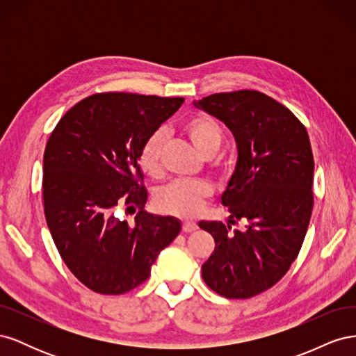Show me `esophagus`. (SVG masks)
<instances>
[{
	"mask_svg": "<svg viewBox=\"0 0 356 356\" xmlns=\"http://www.w3.org/2000/svg\"><path fill=\"white\" fill-rule=\"evenodd\" d=\"M195 230H197V224L195 221H184V222H182V232L191 233Z\"/></svg>",
	"mask_w": 356,
	"mask_h": 356,
	"instance_id": "obj_1",
	"label": "esophagus"
}]
</instances>
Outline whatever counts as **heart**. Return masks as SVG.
I'll use <instances>...</instances> for the list:
<instances>
[{
    "label": "heart",
    "instance_id": "1",
    "mask_svg": "<svg viewBox=\"0 0 356 356\" xmlns=\"http://www.w3.org/2000/svg\"><path fill=\"white\" fill-rule=\"evenodd\" d=\"M184 132L203 157L213 156L224 141L221 124L207 114L190 117L184 124ZM163 143V129H157L145 139L139 153V165L145 174L152 177L161 174ZM212 193L213 188L207 181H172L156 193L154 204L160 212L177 215L181 218H191L202 209Z\"/></svg>",
    "mask_w": 356,
    "mask_h": 356
}]
</instances>
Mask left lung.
<instances>
[{
    "instance_id": "left-lung-1",
    "label": "left lung",
    "mask_w": 356,
    "mask_h": 356,
    "mask_svg": "<svg viewBox=\"0 0 356 356\" xmlns=\"http://www.w3.org/2000/svg\"><path fill=\"white\" fill-rule=\"evenodd\" d=\"M195 106L227 126L238 145L221 196L229 222H199L215 241L202 277L222 297L250 298L282 279L303 245L314 208L309 135L286 106L257 90L215 93ZM239 219L245 230L232 231Z\"/></svg>"
}]
</instances>
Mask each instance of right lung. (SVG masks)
<instances>
[{
    "instance_id": "add662e5",
    "label": "right lung",
    "mask_w": 356,
    "mask_h": 356,
    "mask_svg": "<svg viewBox=\"0 0 356 356\" xmlns=\"http://www.w3.org/2000/svg\"><path fill=\"white\" fill-rule=\"evenodd\" d=\"M182 102L96 93L75 104L49 138L42 159L47 227L63 263L95 293L124 294L141 285L181 232L179 220L144 211L139 153ZM118 207L138 209L136 222L118 219Z\"/></svg>"
}]
</instances>
